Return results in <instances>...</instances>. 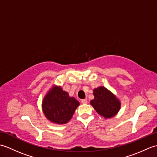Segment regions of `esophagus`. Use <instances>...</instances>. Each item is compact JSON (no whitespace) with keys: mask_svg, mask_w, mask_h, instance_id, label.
<instances>
[{"mask_svg":"<svg viewBox=\"0 0 157 157\" xmlns=\"http://www.w3.org/2000/svg\"><path fill=\"white\" fill-rule=\"evenodd\" d=\"M82 104H87L88 103V101H87V100H86V99H83V100H82Z\"/></svg>","mask_w":157,"mask_h":157,"instance_id":"34e87169","label":"esophagus"}]
</instances>
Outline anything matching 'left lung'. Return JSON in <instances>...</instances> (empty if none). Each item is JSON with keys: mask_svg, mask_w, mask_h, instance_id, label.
<instances>
[{"mask_svg": "<svg viewBox=\"0 0 157 157\" xmlns=\"http://www.w3.org/2000/svg\"><path fill=\"white\" fill-rule=\"evenodd\" d=\"M93 94L94 98L90 105L98 115L110 119L117 114L121 109V101L112 92L105 86H99L93 90Z\"/></svg>", "mask_w": 157, "mask_h": 157, "instance_id": "1", "label": "left lung"}]
</instances>
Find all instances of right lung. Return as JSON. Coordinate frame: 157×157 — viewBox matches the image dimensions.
Returning a JSON list of instances; mask_svg holds the SVG:
<instances>
[{
	"mask_svg": "<svg viewBox=\"0 0 157 157\" xmlns=\"http://www.w3.org/2000/svg\"><path fill=\"white\" fill-rule=\"evenodd\" d=\"M79 105V102L63 90L61 86L53 85L42 100V109L48 121L62 125L71 120Z\"/></svg>",
	"mask_w": 157,
	"mask_h": 157,
	"instance_id": "1",
	"label": "right lung"
}]
</instances>
